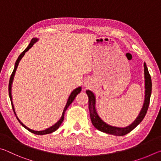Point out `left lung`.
<instances>
[{"label":"left lung","mask_w":161,"mask_h":161,"mask_svg":"<svg viewBox=\"0 0 161 161\" xmlns=\"http://www.w3.org/2000/svg\"><path fill=\"white\" fill-rule=\"evenodd\" d=\"M144 79H145V97H144V102L143 107L141 108L140 113L138 114V116L136 117L134 121L126 127H117L114 126H111L108 124L101 118L98 114L96 108V96L93 92L91 90H86V94L89 97V114H90V118L92 124L100 131L108 133V134L121 136H124L131 131L135 128L139 124L142 120L144 119L146 114L148 111L150 98H151V91H152V82L151 78L148 72V68H147L146 64L144 62Z\"/></svg>","instance_id":"left-lung-1"}]
</instances>
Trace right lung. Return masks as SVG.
Wrapping results in <instances>:
<instances>
[{"label":"right lung","mask_w":161,"mask_h":161,"mask_svg":"<svg viewBox=\"0 0 161 161\" xmlns=\"http://www.w3.org/2000/svg\"><path fill=\"white\" fill-rule=\"evenodd\" d=\"M38 38L37 37H33L32 39V40L31 41V42H30V44L28 45V47H27L25 48V50H24L23 53H22L20 55H19L18 58L17 59V60H16L15 63V66H14V69H13V72H12V75L11 76H10V81H9V85H8V92H9V97H10V102H11V104H12V107H13V111H14V114L16 116V118H17L18 121L20 122V124L23 126L25 129H26L28 130H29L30 132H31L32 133H34V134H36V135H45V134H48V133H53L54 131H55V130H58L59 129V127L60 126V125L62 124V121H63L64 120V114H65V111H66V110L67 109V108L69 107V106L71 104V103H72L73 101H74V99H75V97L77 95L80 93V92L81 91V86H79L77 87V88L75 89L74 90H73L72 92H71V94L69 95V98H68L67 99V103L66 105H65L64 107V108L63 110V112H62V116L61 118L59 119V121L57 122V123L54 124V125H53V126L47 128V129H46L45 130H32L31 129H30V128H28V126H26L25 124H24L23 122H22L20 119L18 118V116L17 115V114H16V111H15V107H14V104H13V97H12V84H13V79H14V77H15V72H16V69H17L18 68V64L19 62H20V61L21 60V59L23 58V57L25 55V54L26 52H28L30 49H31L32 46H33V45L35 44V42L38 41Z\"/></svg>","instance_id":"1"}]
</instances>
